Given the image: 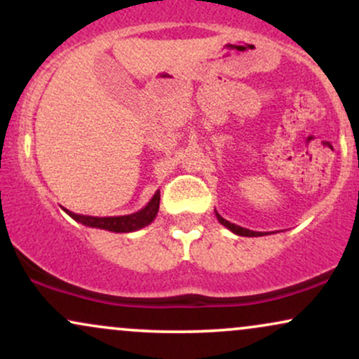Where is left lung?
<instances>
[{"label":"left lung","instance_id":"1","mask_svg":"<svg viewBox=\"0 0 359 359\" xmlns=\"http://www.w3.org/2000/svg\"><path fill=\"white\" fill-rule=\"evenodd\" d=\"M216 217H217V221L221 222L222 226H224V228H228L229 231L231 233H234V234H238V236H248V238H251V236H265V234H269V233H259V231H251V229H246V228H241V226H238V224H234V222H229V221H226L224 217L221 216L219 212L216 211Z\"/></svg>","mask_w":359,"mask_h":359}]
</instances>
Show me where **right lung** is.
Wrapping results in <instances>:
<instances>
[{
    "label": "right lung",
    "mask_w": 359,
    "mask_h": 359,
    "mask_svg": "<svg viewBox=\"0 0 359 359\" xmlns=\"http://www.w3.org/2000/svg\"><path fill=\"white\" fill-rule=\"evenodd\" d=\"M160 205V191L154 194L145 208L133 214H126V216H113V217H97V216H84V214H76L69 209L64 208V211L72 217L74 221L81 222V224L89 226V228L106 229L111 233H131L138 231V229L145 228L156 217Z\"/></svg>",
    "instance_id": "obj_1"
}]
</instances>
